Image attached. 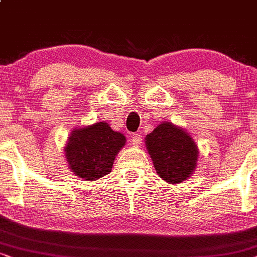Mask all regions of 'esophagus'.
Masks as SVG:
<instances>
[{"label": "esophagus", "mask_w": 257, "mask_h": 257, "mask_svg": "<svg viewBox=\"0 0 257 257\" xmlns=\"http://www.w3.org/2000/svg\"><path fill=\"white\" fill-rule=\"evenodd\" d=\"M132 142H133V146L140 147L141 144H142V136H141L140 134H134L132 136Z\"/></svg>", "instance_id": "34e87169"}]
</instances>
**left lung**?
<instances>
[{
	"mask_svg": "<svg viewBox=\"0 0 257 257\" xmlns=\"http://www.w3.org/2000/svg\"><path fill=\"white\" fill-rule=\"evenodd\" d=\"M144 142L157 175L166 183H183L193 175L199 149L184 128L164 121L148 134Z\"/></svg>",
	"mask_w": 257,
	"mask_h": 257,
	"instance_id": "8db88e82",
	"label": "left lung"
}]
</instances>
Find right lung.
Instances as JSON below:
<instances>
[{"mask_svg": "<svg viewBox=\"0 0 257 257\" xmlns=\"http://www.w3.org/2000/svg\"><path fill=\"white\" fill-rule=\"evenodd\" d=\"M125 136L115 132L106 121L73 129L65 144V158L79 178L95 182L108 175L115 157L125 146Z\"/></svg>", "mask_w": 257, "mask_h": 257, "instance_id": "right-lung-1", "label": "right lung"}]
</instances>
